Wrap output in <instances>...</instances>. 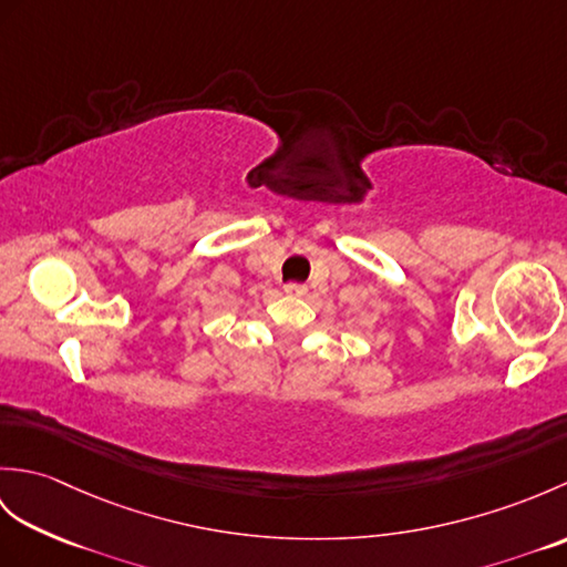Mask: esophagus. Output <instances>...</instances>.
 <instances>
[{
	"instance_id": "obj_1",
	"label": "esophagus",
	"mask_w": 567,
	"mask_h": 567,
	"mask_svg": "<svg viewBox=\"0 0 567 567\" xmlns=\"http://www.w3.org/2000/svg\"><path fill=\"white\" fill-rule=\"evenodd\" d=\"M282 290H285V295H292V297H305L307 295V287L299 285V282H287Z\"/></svg>"
}]
</instances>
